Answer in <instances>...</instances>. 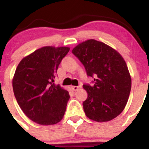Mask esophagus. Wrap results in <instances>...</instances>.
<instances>
[{
	"instance_id": "34e87169",
	"label": "esophagus",
	"mask_w": 149,
	"mask_h": 149,
	"mask_svg": "<svg viewBox=\"0 0 149 149\" xmlns=\"http://www.w3.org/2000/svg\"><path fill=\"white\" fill-rule=\"evenodd\" d=\"M81 88V86H71V89L73 91H77V90H80Z\"/></svg>"
}]
</instances>
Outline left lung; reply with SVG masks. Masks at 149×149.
<instances>
[{"label": "left lung", "instance_id": "8db88e82", "mask_svg": "<svg viewBox=\"0 0 149 149\" xmlns=\"http://www.w3.org/2000/svg\"><path fill=\"white\" fill-rule=\"evenodd\" d=\"M72 53L85 66L87 75L95 77L94 85H83L88 92L83 102L85 115L97 122L114 119L124 110L131 90V76L123 57L95 39L80 42Z\"/></svg>", "mask_w": 149, "mask_h": 149}]
</instances>
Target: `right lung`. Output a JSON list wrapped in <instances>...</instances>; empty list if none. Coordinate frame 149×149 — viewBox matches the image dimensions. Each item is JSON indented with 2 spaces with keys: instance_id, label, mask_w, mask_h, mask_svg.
Instances as JSON below:
<instances>
[{
  "instance_id": "add662e5",
  "label": "right lung",
  "mask_w": 149,
  "mask_h": 149,
  "mask_svg": "<svg viewBox=\"0 0 149 149\" xmlns=\"http://www.w3.org/2000/svg\"><path fill=\"white\" fill-rule=\"evenodd\" d=\"M69 47L45 46L19 63L13 78V92L22 111L41 125L60 122L66 111L69 92L54 85L58 66Z\"/></svg>"
}]
</instances>
